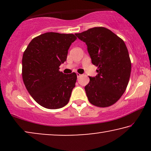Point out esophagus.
I'll return each mask as SVG.
<instances>
[{"label":"esophagus","mask_w":151,"mask_h":151,"mask_svg":"<svg viewBox=\"0 0 151 151\" xmlns=\"http://www.w3.org/2000/svg\"><path fill=\"white\" fill-rule=\"evenodd\" d=\"M76 74H77V77L78 78H79V77H80V76H81V74H80V73H77Z\"/></svg>","instance_id":"1"}]
</instances>
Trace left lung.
Returning a JSON list of instances; mask_svg holds the SVG:
<instances>
[{"mask_svg": "<svg viewBox=\"0 0 151 151\" xmlns=\"http://www.w3.org/2000/svg\"><path fill=\"white\" fill-rule=\"evenodd\" d=\"M87 45L93 65L98 67L96 77L85 86L91 104L108 107L121 98L129 84L131 62L124 42L108 29L98 27L76 34Z\"/></svg>", "mask_w": 151, "mask_h": 151, "instance_id": "left-lung-1", "label": "left lung"}]
</instances>
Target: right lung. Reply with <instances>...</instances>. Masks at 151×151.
<instances>
[{
    "label": "right lung",
    "mask_w": 151,
    "mask_h": 151,
    "mask_svg": "<svg viewBox=\"0 0 151 151\" xmlns=\"http://www.w3.org/2000/svg\"><path fill=\"white\" fill-rule=\"evenodd\" d=\"M76 39L72 34L47 32L32 39L24 51L23 82L31 96L45 108L60 109L69 102L77 75L64 74L59 67L67 60L68 49Z\"/></svg>",
    "instance_id": "obj_1"
}]
</instances>
